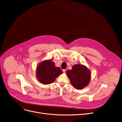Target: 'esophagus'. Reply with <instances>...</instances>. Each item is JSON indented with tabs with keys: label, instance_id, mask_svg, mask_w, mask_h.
I'll return each mask as SVG.
<instances>
[{
	"label": "esophagus",
	"instance_id": "34e87169",
	"mask_svg": "<svg viewBox=\"0 0 122 122\" xmlns=\"http://www.w3.org/2000/svg\"><path fill=\"white\" fill-rule=\"evenodd\" d=\"M62 71H63V72H66V70H65V69H63V70H62Z\"/></svg>",
	"mask_w": 122,
	"mask_h": 122
}]
</instances>
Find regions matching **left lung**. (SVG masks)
Segmentation results:
<instances>
[{"instance_id":"left-lung-1","label":"left lung","mask_w":122,"mask_h":122,"mask_svg":"<svg viewBox=\"0 0 122 122\" xmlns=\"http://www.w3.org/2000/svg\"><path fill=\"white\" fill-rule=\"evenodd\" d=\"M67 76L72 85L77 90L87 86L91 79V72L87 67L80 64L73 66L72 69L67 71Z\"/></svg>"}]
</instances>
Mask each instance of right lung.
<instances>
[{"instance_id": "add662e5", "label": "right lung", "mask_w": 122, "mask_h": 122, "mask_svg": "<svg viewBox=\"0 0 122 122\" xmlns=\"http://www.w3.org/2000/svg\"><path fill=\"white\" fill-rule=\"evenodd\" d=\"M63 73L59 67L55 66L51 60H45L40 63L36 69V77L40 82L49 84L54 82L56 78Z\"/></svg>"}]
</instances>
